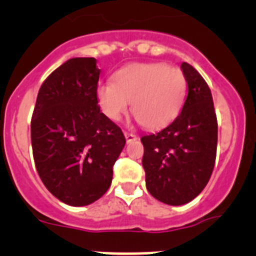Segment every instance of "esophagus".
<instances>
[{
  "instance_id": "34e87169",
  "label": "esophagus",
  "mask_w": 256,
  "mask_h": 256,
  "mask_svg": "<svg viewBox=\"0 0 256 256\" xmlns=\"http://www.w3.org/2000/svg\"><path fill=\"white\" fill-rule=\"evenodd\" d=\"M124 136H126V142H132L134 141V140H137V136L133 134V133H130V132H124Z\"/></svg>"
}]
</instances>
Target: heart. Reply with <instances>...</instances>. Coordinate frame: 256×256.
Segmentation results:
<instances>
[{
	"instance_id": "1",
	"label": "heart",
	"mask_w": 256,
	"mask_h": 256,
	"mask_svg": "<svg viewBox=\"0 0 256 256\" xmlns=\"http://www.w3.org/2000/svg\"><path fill=\"white\" fill-rule=\"evenodd\" d=\"M187 80L178 68L162 62H136L122 68L112 82H101L96 88L97 104L110 120H120L132 112L144 128L166 126L180 112Z\"/></svg>"
}]
</instances>
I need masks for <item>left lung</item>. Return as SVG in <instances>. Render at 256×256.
<instances>
[{
	"label": "left lung",
	"instance_id": "left-lung-1",
	"mask_svg": "<svg viewBox=\"0 0 256 256\" xmlns=\"http://www.w3.org/2000/svg\"><path fill=\"white\" fill-rule=\"evenodd\" d=\"M188 86L182 112L155 134L144 136V165L148 192L164 204L184 205L210 180L216 164L218 123L212 92L198 70L180 65Z\"/></svg>",
	"mask_w": 256,
	"mask_h": 256
}]
</instances>
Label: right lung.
I'll return each instance as SVG.
<instances>
[{"mask_svg":"<svg viewBox=\"0 0 256 256\" xmlns=\"http://www.w3.org/2000/svg\"><path fill=\"white\" fill-rule=\"evenodd\" d=\"M94 58H74L40 86L32 116L36 168L46 188L70 206L94 202L108 190L126 144L119 126L100 112Z\"/></svg>","mask_w":256,"mask_h":256,"instance_id":"add662e5","label":"right lung"}]
</instances>
